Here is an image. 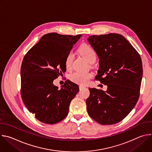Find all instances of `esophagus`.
I'll return each instance as SVG.
<instances>
[{"instance_id":"obj_1","label":"esophagus","mask_w":152,"mask_h":152,"mask_svg":"<svg viewBox=\"0 0 152 152\" xmlns=\"http://www.w3.org/2000/svg\"><path fill=\"white\" fill-rule=\"evenodd\" d=\"M83 88H84L83 86H82V85H79V89H80V90H82V89Z\"/></svg>"}]
</instances>
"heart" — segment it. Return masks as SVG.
<instances>
[{
  "label": "heart",
  "instance_id": "obj_1",
  "mask_svg": "<svg viewBox=\"0 0 152 152\" xmlns=\"http://www.w3.org/2000/svg\"><path fill=\"white\" fill-rule=\"evenodd\" d=\"M79 51L90 63H93L96 61L97 54L94 49L88 45L83 44L81 45L79 49ZM73 59V54L72 53H69L66 56V60H65V67H66V69L69 70L71 69ZM92 77L93 74L91 73L75 72L70 76L69 78L75 83L80 85H86L89 82Z\"/></svg>",
  "mask_w": 152,
  "mask_h": 152
}]
</instances>
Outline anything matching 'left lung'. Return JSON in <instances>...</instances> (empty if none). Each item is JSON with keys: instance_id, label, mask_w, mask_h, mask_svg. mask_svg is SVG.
Listing matches in <instances>:
<instances>
[{"instance_id": "1", "label": "left lung", "mask_w": 152, "mask_h": 152, "mask_svg": "<svg viewBox=\"0 0 152 152\" xmlns=\"http://www.w3.org/2000/svg\"><path fill=\"white\" fill-rule=\"evenodd\" d=\"M99 58L96 80L107 85L106 91L89 88L86 100L88 115L103 125L123 120L137 104L142 76L138 52L121 35L108 34L88 38Z\"/></svg>"}]
</instances>
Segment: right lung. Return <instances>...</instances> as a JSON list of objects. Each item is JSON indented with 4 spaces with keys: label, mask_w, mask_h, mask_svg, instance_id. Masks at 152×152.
Returning a JSON list of instances; mask_svg holds the SVG:
<instances>
[{
    "label": "right lung",
    "mask_w": 152,
    "mask_h": 152,
    "mask_svg": "<svg viewBox=\"0 0 152 152\" xmlns=\"http://www.w3.org/2000/svg\"><path fill=\"white\" fill-rule=\"evenodd\" d=\"M81 36L45 34L24 56L20 71L21 99L42 123L52 124L66 118L79 91L78 85L70 80L61 89L53 81L66 72V56Z\"/></svg>",
    "instance_id": "right-lung-1"
}]
</instances>
